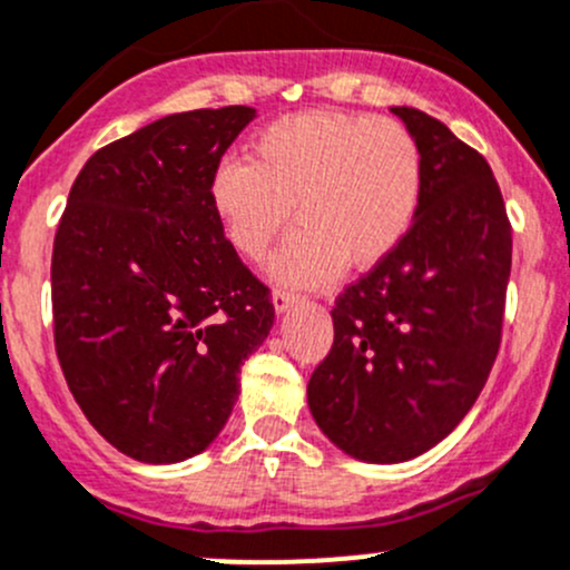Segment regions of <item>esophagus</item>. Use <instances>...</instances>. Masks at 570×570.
<instances>
[{
  "label": "esophagus",
  "mask_w": 570,
  "mask_h": 570,
  "mask_svg": "<svg viewBox=\"0 0 570 570\" xmlns=\"http://www.w3.org/2000/svg\"><path fill=\"white\" fill-rule=\"evenodd\" d=\"M301 303V297L297 295H292V292H275L273 295V308H275V314H286V311L292 308V305H297Z\"/></svg>",
  "instance_id": "obj_1"
}]
</instances>
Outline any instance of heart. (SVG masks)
Here are the masks:
<instances>
[{
    "instance_id": "obj_1",
    "label": "heart",
    "mask_w": 570,
    "mask_h": 570,
    "mask_svg": "<svg viewBox=\"0 0 570 570\" xmlns=\"http://www.w3.org/2000/svg\"><path fill=\"white\" fill-rule=\"evenodd\" d=\"M421 149L404 125L363 114L297 111L265 125L248 164L209 177V207L237 254L262 259L286 220L297 229L269 259L281 286H325L404 239L421 202Z\"/></svg>"
}]
</instances>
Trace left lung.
Instances as JSON below:
<instances>
[{
	"mask_svg": "<svg viewBox=\"0 0 570 570\" xmlns=\"http://www.w3.org/2000/svg\"><path fill=\"white\" fill-rule=\"evenodd\" d=\"M421 149L423 185L404 239L338 295L333 350L308 410L346 456L399 464L459 426L500 350L511 224L483 155L429 114L393 106Z\"/></svg>",
	"mask_w": 570,
	"mask_h": 570,
	"instance_id": "1",
	"label": "left lung"
}]
</instances>
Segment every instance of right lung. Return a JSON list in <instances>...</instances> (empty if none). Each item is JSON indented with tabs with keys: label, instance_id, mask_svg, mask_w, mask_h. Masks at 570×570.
<instances>
[{
	"label": "right lung",
	"instance_id": "right-lung-1",
	"mask_svg": "<svg viewBox=\"0 0 570 570\" xmlns=\"http://www.w3.org/2000/svg\"><path fill=\"white\" fill-rule=\"evenodd\" d=\"M250 106L169 114L98 149L53 237V344L95 431L144 464L199 456L229 421L239 368L273 327L209 207V177Z\"/></svg>",
	"mask_w": 570,
	"mask_h": 570
}]
</instances>
